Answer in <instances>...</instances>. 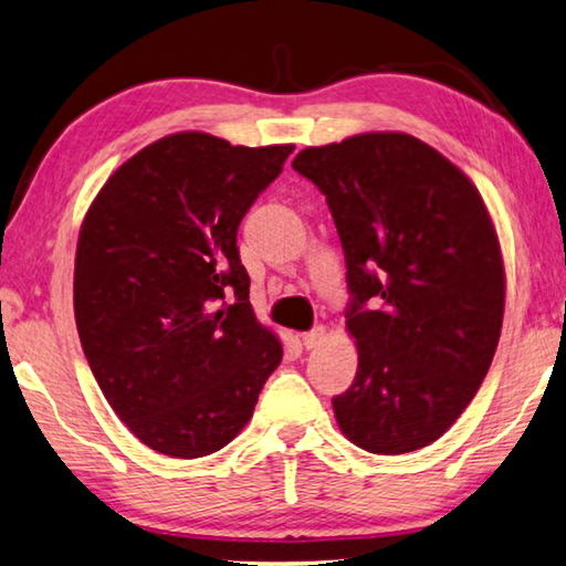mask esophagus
Segmentation results:
<instances>
[{
    "label": "esophagus",
    "instance_id": "34e87169",
    "mask_svg": "<svg viewBox=\"0 0 566 566\" xmlns=\"http://www.w3.org/2000/svg\"><path fill=\"white\" fill-rule=\"evenodd\" d=\"M327 339V329L325 327H315V329H311V333H305L303 335V345L307 347V349H313V347H319Z\"/></svg>",
    "mask_w": 566,
    "mask_h": 566
}]
</instances>
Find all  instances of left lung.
<instances>
[{
    "instance_id": "left-lung-1",
    "label": "left lung",
    "mask_w": 566,
    "mask_h": 566,
    "mask_svg": "<svg viewBox=\"0 0 566 566\" xmlns=\"http://www.w3.org/2000/svg\"><path fill=\"white\" fill-rule=\"evenodd\" d=\"M293 169L325 195L347 263L359 365L333 399L339 431L369 453L419 451L493 361L505 313L495 223L471 179L407 133L305 147Z\"/></svg>"
}]
</instances>
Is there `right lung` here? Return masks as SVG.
<instances>
[{"mask_svg":"<svg viewBox=\"0 0 566 566\" xmlns=\"http://www.w3.org/2000/svg\"><path fill=\"white\" fill-rule=\"evenodd\" d=\"M293 150L165 135L85 211L73 271L81 345L117 419L157 453L223 449L281 365V339L249 303L237 231Z\"/></svg>","mask_w":566,"mask_h":566,"instance_id":"obj_1","label":"right lung"}]
</instances>
